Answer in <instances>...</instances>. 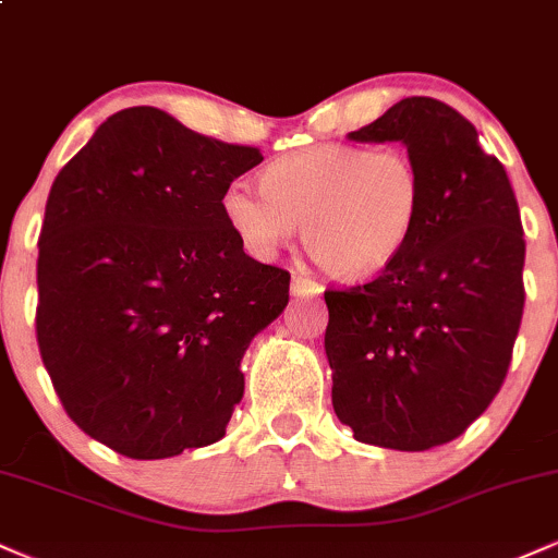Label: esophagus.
<instances>
[{
  "label": "esophagus",
  "mask_w": 558,
  "mask_h": 558,
  "mask_svg": "<svg viewBox=\"0 0 558 558\" xmlns=\"http://www.w3.org/2000/svg\"><path fill=\"white\" fill-rule=\"evenodd\" d=\"M291 293H293V296H299V299H315V296H319V293H323V286H319L317 280L306 278V275L293 272Z\"/></svg>",
  "instance_id": "1"
}]
</instances>
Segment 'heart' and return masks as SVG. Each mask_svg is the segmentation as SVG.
I'll return each instance as SVG.
<instances>
[{
  "instance_id": "b5f03b06",
  "label": "heart",
  "mask_w": 558,
  "mask_h": 558,
  "mask_svg": "<svg viewBox=\"0 0 558 558\" xmlns=\"http://www.w3.org/2000/svg\"><path fill=\"white\" fill-rule=\"evenodd\" d=\"M422 202V170L403 149L315 144L267 165L262 189L230 183L222 213L254 257H272L301 226L319 270L338 280H369L412 241Z\"/></svg>"
}]
</instances>
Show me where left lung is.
Listing matches in <instances>:
<instances>
[{"instance_id": "left-lung-1", "label": "left lung", "mask_w": 558, "mask_h": 558, "mask_svg": "<svg viewBox=\"0 0 558 558\" xmlns=\"http://www.w3.org/2000/svg\"><path fill=\"white\" fill-rule=\"evenodd\" d=\"M399 141L425 181L420 226L364 286L325 291L332 409L362 444L427 451L488 409L524 306V235L509 175L475 125L430 96L349 133Z\"/></svg>"}]
</instances>
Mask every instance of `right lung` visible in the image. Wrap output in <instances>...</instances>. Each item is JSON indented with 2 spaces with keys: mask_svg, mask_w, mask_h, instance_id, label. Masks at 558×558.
<instances>
[{
  "mask_svg": "<svg viewBox=\"0 0 558 558\" xmlns=\"http://www.w3.org/2000/svg\"><path fill=\"white\" fill-rule=\"evenodd\" d=\"M262 162L157 107L94 131L38 239L36 338L70 420L131 459L226 435L241 360L288 304L291 275L243 252L222 194Z\"/></svg>",
  "mask_w": 558,
  "mask_h": 558,
  "instance_id": "right-lung-1",
  "label": "right lung"
}]
</instances>
